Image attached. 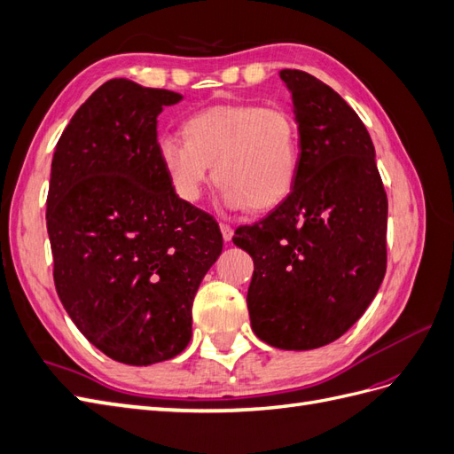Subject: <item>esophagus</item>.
<instances>
[{
	"mask_svg": "<svg viewBox=\"0 0 454 454\" xmlns=\"http://www.w3.org/2000/svg\"><path fill=\"white\" fill-rule=\"evenodd\" d=\"M219 229H222V235H223V240L229 242L232 239V227L229 223H222L219 225Z\"/></svg>",
	"mask_w": 454,
	"mask_h": 454,
	"instance_id": "34e87169",
	"label": "esophagus"
}]
</instances>
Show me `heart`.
<instances>
[{
  "instance_id": "b5f03b06",
  "label": "heart",
  "mask_w": 454,
  "mask_h": 454,
  "mask_svg": "<svg viewBox=\"0 0 454 454\" xmlns=\"http://www.w3.org/2000/svg\"><path fill=\"white\" fill-rule=\"evenodd\" d=\"M184 140L160 136L157 157L177 199L195 204L204 184L222 185L231 210L277 208L297 184L301 132L295 115L282 106H210L182 125Z\"/></svg>"
}]
</instances>
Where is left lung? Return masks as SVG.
<instances>
[{
	"instance_id": "obj_1",
	"label": "left lung",
	"mask_w": 454,
	"mask_h": 454,
	"mask_svg": "<svg viewBox=\"0 0 454 454\" xmlns=\"http://www.w3.org/2000/svg\"><path fill=\"white\" fill-rule=\"evenodd\" d=\"M301 132L297 184L232 242L254 259V333L282 350L329 345L358 322L387 272L388 200L362 119L320 79L282 70Z\"/></svg>"
}]
</instances>
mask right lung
<instances>
[{
  "label": "right lung",
  "instance_id": "add662e5",
  "mask_svg": "<svg viewBox=\"0 0 454 454\" xmlns=\"http://www.w3.org/2000/svg\"><path fill=\"white\" fill-rule=\"evenodd\" d=\"M182 94L112 79L60 136L47 231L54 286L89 342L129 365L170 360L222 254L215 219L177 199L157 157V117Z\"/></svg>",
  "mask_w": 454,
  "mask_h": 454
}]
</instances>
